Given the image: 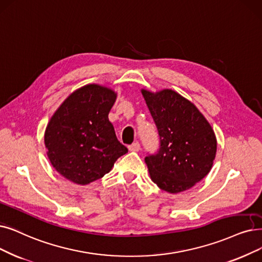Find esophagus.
<instances>
[{"mask_svg":"<svg viewBox=\"0 0 262 262\" xmlns=\"http://www.w3.org/2000/svg\"><path fill=\"white\" fill-rule=\"evenodd\" d=\"M128 148H129V150H131V151H139L140 148H141V146H140L139 142H135V143L129 145Z\"/></svg>","mask_w":262,"mask_h":262,"instance_id":"34e87169","label":"esophagus"}]
</instances>
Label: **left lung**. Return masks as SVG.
Returning a JSON list of instances; mask_svg holds the SVG:
<instances>
[{
    "label": "left lung",
    "instance_id": "obj_1",
    "mask_svg": "<svg viewBox=\"0 0 262 262\" xmlns=\"http://www.w3.org/2000/svg\"><path fill=\"white\" fill-rule=\"evenodd\" d=\"M158 130L160 146L145 157L150 179L160 189H189L211 171L216 156L215 133L203 115L179 93L142 90Z\"/></svg>",
    "mask_w": 262,
    "mask_h": 262
}]
</instances>
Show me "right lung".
Listing matches in <instances>:
<instances>
[{
  "label": "right lung",
  "mask_w": 262,
  "mask_h": 262,
  "mask_svg": "<svg viewBox=\"0 0 262 262\" xmlns=\"http://www.w3.org/2000/svg\"><path fill=\"white\" fill-rule=\"evenodd\" d=\"M115 101L116 93L108 88L83 86L61 104L48 122V158L57 172L73 183L87 185L101 179L128 152L108 120Z\"/></svg>",
  "instance_id": "right-lung-1"
}]
</instances>
